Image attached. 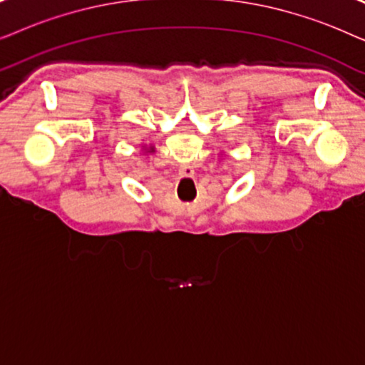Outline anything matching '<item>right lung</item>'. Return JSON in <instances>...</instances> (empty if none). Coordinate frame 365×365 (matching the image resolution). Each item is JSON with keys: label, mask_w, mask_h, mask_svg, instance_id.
Masks as SVG:
<instances>
[{"label": "right lung", "mask_w": 365, "mask_h": 365, "mask_svg": "<svg viewBox=\"0 0 365 365\" xmlns=\"http://www.w3.org/2000/svg\"><path fill=\"white\" fill-rule=\"evenodd\" d=\"M153 151H154V149H153V148H151V153H153Z\"/></svg>", "instance_id": "add662e5"}]
</instances>
